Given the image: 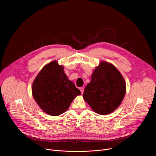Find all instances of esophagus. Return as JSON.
Masks as SVG:
<instances>
[{"label": "esophagus", "instance_id": "obj_1", "mask_svg": "<svg viewBox=\"0 0 156 156\" xmlns=\"http://www.w3.org/2000/svg\"><path fill=\"white\" fill-rule=\"evenodd\" d=\"M80 91H81V93L83 94V92H84V87H80Z\"/></svg>", "mask_w": 156, "mask_h": 156}]
</instances>
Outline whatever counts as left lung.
Here are the masks:
<instances>
[{
    "instance_id": "obj_1",
    "label": "left lung",
    "mask_w": 156,
    "mask_h": 156,
    "mask_svg": "<svg viewBox=\"0 0 156 156\" xmlns=\"http://www.w3.org/2000/svg\"><path fill=\"white\" fill-rule=\"evenodd\" d=\"M125 93L126 83L119 70L112 63L101 61L95 67L83 96L94 112L105 115L120 105Z\"/></svg>"
}]
</instances>
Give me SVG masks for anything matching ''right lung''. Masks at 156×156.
I'll list each match as a JSON object with an SVG mask.
<instances>
[{
  "mask_svg": "<svg viewBox=\"0 0 156 156\" xmlns=\"http://www.w3.org/2000/svg\"><path fill=\"white\" fill-rule=\"evenodd\" d=\"M63 66L57 60L46 65L39 72L32 85L33 96L44 112L58 116L67 110L81 92L69 80Z\"/></svg>",
  "mask_w": 156,
  "mask_h": 156,
  "instance_id": "add662e5",
  "label": "right lung"
}]
</instances>
